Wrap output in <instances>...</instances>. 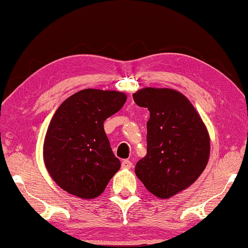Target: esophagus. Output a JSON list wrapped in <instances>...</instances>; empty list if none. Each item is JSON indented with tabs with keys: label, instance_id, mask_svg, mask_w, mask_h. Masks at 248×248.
<instances>
[{
	"label": "esophagus",
	"instance_id": "esophagus-1",
	"mask_svg": "<svg viewBox=\"0 0 248 248\" xmlns=\"http://www.w3.org/2000/svg\"><path fill=\"white\" fill-rule=\"evenodd\" d=\"M122 168L123 169H130L132 168V162L130 160H123L122 161Z\"/></svg>",
	"mask_w": 248,
	"mask_h": 248
}]
</instances>
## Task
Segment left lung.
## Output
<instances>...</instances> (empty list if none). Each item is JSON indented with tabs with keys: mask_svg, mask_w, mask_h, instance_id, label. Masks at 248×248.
I'll use <instances>...</instances> for the list:
<instances>
[{
	"mask_svg": "<svg viewBox=\"0 0 248 248\" xmlns=\"http://www.w3.org/2000/svg\"><path fill=\"white\" fill-rule=\"evenodd\" d=\"M138 106L148 108L147 155L135 175L159 199L189 187L206 167L210 137L191 101L169 88H143L133 93Z\"/></svg>",
	"mask_w": 248,
	"mask_h": 248,
	"instance_id": "obj_1",
	"label": "left lung"
}]
</instances>
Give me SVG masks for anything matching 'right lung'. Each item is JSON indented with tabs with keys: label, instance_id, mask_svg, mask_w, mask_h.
<instances>
[{
	"label": "right lung",
	"instance_id": "add662e5",
	"mask_svg": "<svg viewBox=\"0 0 248 248\" xmlns=\"http://www.w3.org/2000/svg\"><path fill=\"white\" fill-rule=\"evenodd\" d=\"M126 98L121 91L84 89L57 108L43 155L50 177L65 192L83 200L97 198L121 168L104 122L123 107Z\"/></svg>",
	"mask_w": 248,
	"mask_h": 248
}]
</instances>
